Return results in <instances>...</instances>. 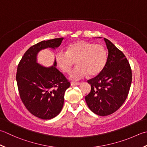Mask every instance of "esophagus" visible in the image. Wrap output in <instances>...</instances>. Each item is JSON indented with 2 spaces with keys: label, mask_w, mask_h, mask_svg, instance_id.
I'll return each mask as SVG.
<instances>
[{
  "label": "esophagus",
  "mask_w": 147,
  "mask_h": 147,
  "mask_svg": "<svg viewBox=\"0 0 147 147\" xmlns=\"http://www.w3.org/2000/svg\"><path fill=\"white\" fill-rule=\"evenodd\" d=\"M80 84V82H72L71 83V86H75V85H79Z\"/></svg>",
  "instance_id": "obj_1"
}]
</instances>
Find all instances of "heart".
I'll use <instances>...</instances> for the list:
<instances>
[{"label": "heart", "instance_id": "obj_1", "mask_svg": "<svg viewBox=\"0 0 147 147\" xmlns=\"http://www.w3.org/2000/svg\"><path fill=\"white\" fill-rule=\"evenodd\" d=\"M67 48V51H57L55 59L59 68L65 73H69L76 60L78 65L71 72V79L80 80L87 74L96 76L104 69L107 52L102 45L82 39L69 45Z\"/></svg>", "mask_w": 147, "mask_h": 147}]
</instances>
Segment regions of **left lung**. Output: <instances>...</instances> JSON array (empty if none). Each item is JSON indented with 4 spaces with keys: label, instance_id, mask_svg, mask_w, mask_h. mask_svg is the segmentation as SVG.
<instances>
[{
    "label": "left lung",
    "instance_id": "1",
    "mask_svg": "<svg viewBox=\"0 0 147 147\" xmlns=\"http://www.w3.org/2000/svg\"><path fill=\"white\" fill-rule=\"evenodd\" d=\"M108 55L104 69L87 82L91 90L85 99L90 110L100 116L113 113L127 97L132 82V70L125 55L105 38Z\"/></svg>",
    "mask_w": 147,
    "mask_h": 147
}]
</instances>
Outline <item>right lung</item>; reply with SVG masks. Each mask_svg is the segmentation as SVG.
Segmentation results:
<instances>
[{
    "label": "right lung",
    "instance_id": "right-lung-1",
    "mask_svg": "<svg viewBox=\"0 0 147 147\" xmlns=\"http://www.w3.org/2000/svg\"><path fill=\"white\" fill-rule=\"evenodd\" d=\"M64 37L42 41L26 51L17 67L16 82L20 99L33 115L49 120L58 115L64 102L65 90L70 82L56 68L57 62L50 67L37 64L36 56L42 49H55Z\"/></svg>",
    "mask_w": 147,
    "mask_h": 147
}]
</instances>
